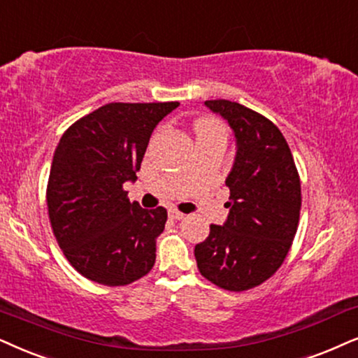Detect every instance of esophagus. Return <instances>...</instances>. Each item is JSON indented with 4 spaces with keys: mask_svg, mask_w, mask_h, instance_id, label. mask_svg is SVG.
<instances>
[{
    "mask_svg": "<svg viewBox=\"0 0 358 358\" xmlns=\"http://www.w3.org/2000/svg\"><path fill=\"white\" fill-rule=\"evenodd\" d=\"M185 216H187V215H185V213H182V211L176 210V208H171V210H170V218L171 220H183Z\"/></svg>",
    "mask_w": 358,
    "mask_h": 358,
    "instance_id": "esophagus-1",
    "label": "esophagus"
}]
</instances>
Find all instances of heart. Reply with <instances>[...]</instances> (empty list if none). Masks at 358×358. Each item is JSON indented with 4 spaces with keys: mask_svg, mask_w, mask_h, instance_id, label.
<instances>
[{
    "mask_svg": "<svg viewBox=\"0 0 358 358\" xmlns=\"http://www.w3.org/2000/svg\"><path fill=\"white\" fill-rule=\"evenodd\" d=\"M194 132H196V142L203 138H213V137H223L226 138L224 125L220 120L213 119V117H206V119H200L194 124Z\"/></svg>",
    "mask_w": 358,
    "mask_h": 358,
    "instance_id": "b5f03b06",
    "label": "heart"
}]
</instances>
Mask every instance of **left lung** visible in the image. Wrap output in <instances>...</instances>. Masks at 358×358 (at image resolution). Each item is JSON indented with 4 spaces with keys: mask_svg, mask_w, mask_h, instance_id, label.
Returning a JSON list of instances; mask_svg holds the SVG:
<instances>
[{
    "mask_svg": "<svg viewBox=\"0 0 358 358\" xmlns=\"http://www.w3.org/2000/svg\"><path fill=\"white\" fill-rule=\"evenodd\" d=\"M205 106L228 120L238 150L226 178L228 220L210 226L194 257L203 278L241 292L268 280L286 259L299 226L301 178L286 138L269 119L224 99Z\"/></svg>",
    "mask_w": 358,
    "mask_h": 358,
    "instance_id": "left-lung-1",
    "label": "left lung"
}]
</instances>
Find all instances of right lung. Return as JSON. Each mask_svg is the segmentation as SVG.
<instances>
[{"instance_id": "obj_1", "label": "right lung", "mask_w": 358, "mask_h": 358, "mask_svg": "<svg viewBox=\"0 0 358 358\" xmlns=\"http://www.w3.org/2000/svg\"><path fill=\"white\" fill-rule=\"evenodd\" d=\"M178 102H112L74 122L54 152L49 221L71 266L94 282L127 286L150 273L166 210L130 203L153 129Z\"/></svg>"}]
</instances>
